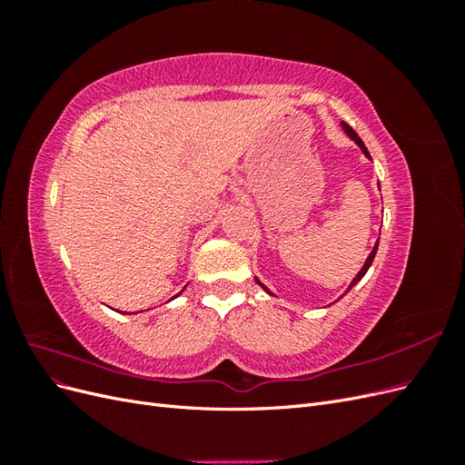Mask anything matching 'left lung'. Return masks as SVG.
<instances>
[{"label": "left lung", "instance_id": "1", "mask_svg": "<svg viewBox=\"0 0 465 465\" xmlns=\"http://www.w3.org/2000/svg\"><path fill=\"white\" fill-rule=\"evenodd\" d=\"M341 128H343V130H345V134H347V135H349L351 139H353V142H355V143H357V145L361 147V151H362L364 154H367V157L371 159V153H369V149H367V147H364V143H362V139H361V137L357 135V132H355L353 128H351V125H347L345 122H341ZM376 250H378V241H376V244H374L372 252H371V254H369L367 262H364V265L361 267V272H359V273L355 275V279H353V281H351V283H349V287H347V291H345V292H349L351 289H353V287H355V285L359 283V281H361V279L364 277V273H367V272H369V267L372 265V260H374V256H376ZM254 279H256V283H258V285H260V287H262V289H263V291H265L267 294H272V291H270V289H267V287H265V285L262 283V281H260L258 277H254ZM345 292H343V294H345ZM343 294H341V297H343Z\"/></svg>", "mask_w": 465, "mask_h": 465}]
</instances>
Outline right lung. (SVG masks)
<instances>
[{"label": "right lung", "mask_w": 465, "mask_h": 465, "mask_svg": "<svg viewBox=\"0 0 465 465\" xmlns=\"http://www.w3.org/2000/svg\"><path fill=\"white\" fill-rule=\"evenodd\" d=\"M184 289H186V287H184ZM184 289H182V291H184ZM182 291H180V292H182ZM180 292H178V294H180ZM178 294H176V297H178ZM173 299H174V297H173Z\"/></svg>", "instance_id": "obj_1"}]
</instances>
